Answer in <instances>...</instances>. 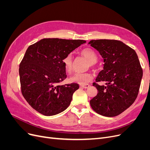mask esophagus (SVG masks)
Masks as SVG:
<instances>
[{
	"mask_svg": "<svg viewBox=\"0 0 150 150\" xmlns=\"http://www.w3.org/2000/svg\"><path fill=\"white\" fill-rule=\"evenodd\" d=\"M81 87L85 88V89H87V88H89L90 87V85H89V84H81Z\"/></svg>",
	"mask_w": 150,
	"mask_h": 150,
	"instance_id": "34e87169",
	"label": "esophagus"
}]
</instances>
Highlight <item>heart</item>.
I'll return each instance as SVG.
<instances>
[{
	"label": "heart",
	"instance_id": "heart-1",
	"mask_svg": "<svg viewBox=\"0 0 150 150\" xmlns=\"http://www.w3.org/2000/svg\"><path fill=\"white\" fill-rule=\"evenodd\" d=\"M81 54L89 61L91 67H94L95 66V63L98 60V56L94 50L90 48H86L81 51ZM62 64L67 72H71L72 69V57L71 54H69L63 59ZM93 78V76L90 72H84V73L78 72V73H75L73 76H72L69 80L72 83L84 84L89 83Z\"/></svg>",
	"mask_w": 150,
	"mask_h": 150
}]
</instances>
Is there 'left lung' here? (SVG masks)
Listing matches in <instances>:
<instances>
[{"mask_svg": "<svg viewBox=\"0 0 150 150\" xmlns=\"http://www.w3.org/2000/svg\"><path fill=\"white\" fill-rule=\"evenodd\" d=\"M103 58V69L93 83L98 94L90 101L98 114L106 117L120 115L134 102L138 94L143 70L134 50L120 40H92L88 43Z\"/></svg>", "mask_w": 150, "mask_h": 150, "instance_id": "obj_1", "label": "left lung"}]
</instances>
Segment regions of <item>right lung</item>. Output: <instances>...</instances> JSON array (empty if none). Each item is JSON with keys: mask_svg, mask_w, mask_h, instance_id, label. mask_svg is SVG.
Segmentation results:
<instances>
[{"mask_svg": "<svg viewBox=\"0 0 150 150\" xmlns=\"http://www.w3.org/2000/svg\"><path fill=\"white\" fill-rule=\"evenodd\" d=\"M83 40L43 39L30 46L19 66L22 93L29 105L44 116L70 105L77 83L59 85L67 77L62 60L86 43Z\"/></svg>", "mask_w": 150, "mask_h": 150, "instance_id": "right-lung-1", "label": "right lung"}]
</instances>
